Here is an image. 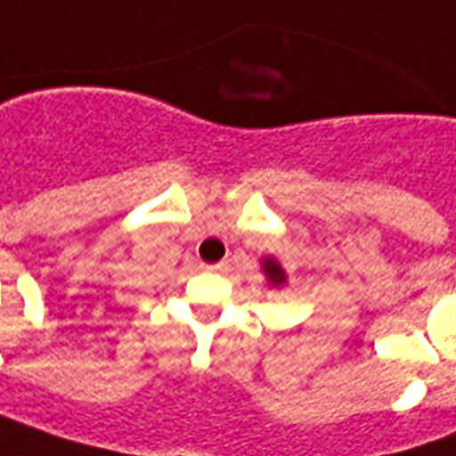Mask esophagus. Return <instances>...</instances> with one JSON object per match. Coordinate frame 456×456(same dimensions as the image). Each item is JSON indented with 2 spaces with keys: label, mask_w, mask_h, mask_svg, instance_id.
<instances>
[{
  "label": "esophagus",
  "mask_w": 456,
  "mask_h": 456,
  "mask_svg": "<svg viewBox=\"0 0 456 456\" xmlns=\"http://www.w3.org/2000/svg\"><path fill=\"white\" fill-rule=\"evenodd\" d=\"M228 267H231V265L225 263V260H221V263H213V265H203V270H206V273H228Z\"/></svg>",
  "instance_id": "34e87169"
}]
</instances>
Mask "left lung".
Listing matches in <instances>:
<instances>
[{"label": "left lung", "mask_w": 456, "mask_h": 456, "mask_svg": "<svg viewBox=\"0 0 456 456\" xmlns=\"http://www.w3.org/2000/svg\"><path fill=\"white\" fill-rule=\"evenodd\" d=\"M263 267H265V274L270 277V282H273V285H282V282H285V270L274 263V260H265Z\"/></svg>", "instance_id": "left-lung-1"}]
</instances>
